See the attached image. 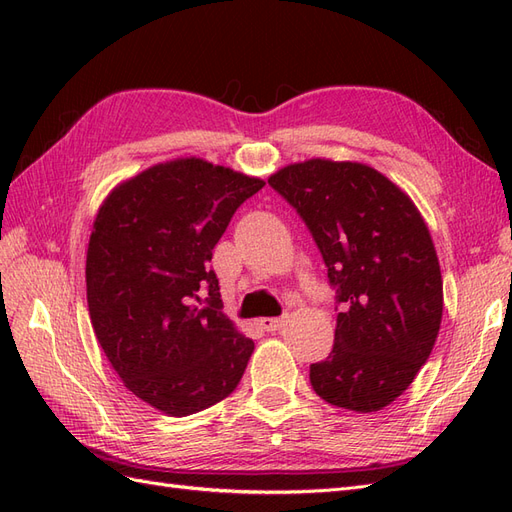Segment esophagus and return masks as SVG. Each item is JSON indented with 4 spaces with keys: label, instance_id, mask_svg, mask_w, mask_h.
I'll list each match as a JSON object with an SVG mask.
<instances>
[{
    "label": "esophagus",
    "instance_id": "obj_1",
    "mask_svg": "<svg viewBox=\"0 0 512 512\" xmlns=\"http://www.w3.org/2000/svg\"><path fill=\"white\" fill-rule=\"evenodd\" d=\"M258 322H260V327L269 333H275L284 327V318H260Z\"/></svg>",
    "mask_w": 512,
    "mask_h": 512
}]
</instances>
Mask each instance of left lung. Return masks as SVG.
I'll list each match as a JSON object with an SVG mask.
<instances>
[{"instance_id": "8db88e82", "label": "left lung", "mask_w": 512, "mask_h": 512, "mask_svg": "<svg viewBox=\"0 0 512 512\" xmlns=\"http://www.w3.org/2000/svg\"><path fill=\"white\" fill-rule=\"evenodd\" d=\"M269 185L305 220L342 305L333 350L309 382L331 406L378 412L412 384L440 331L442 273L423 215L361 162L312 158Z\"/></svg>"}]
</instances>
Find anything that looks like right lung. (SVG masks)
Segmentation results:
<instances>
[{
	"label": "right lung",
	"mask_w": 512,
	"mask_h": 512,
	"mask_svg": "<svg viewBox=\"0 0 512 512\" xmlns=\"http://www.w3.org/2000/svg\"><path fill=\"white\" fill-rule=\"evenodd\" d=\"M262 185L203 158H177L121 181L98 209L85 265L91 324L126 389L168 416L228 397L254 352L218 312L209 262Z\"/></svg>",
	"instance_id": "add662e5"
}]
</instances>
